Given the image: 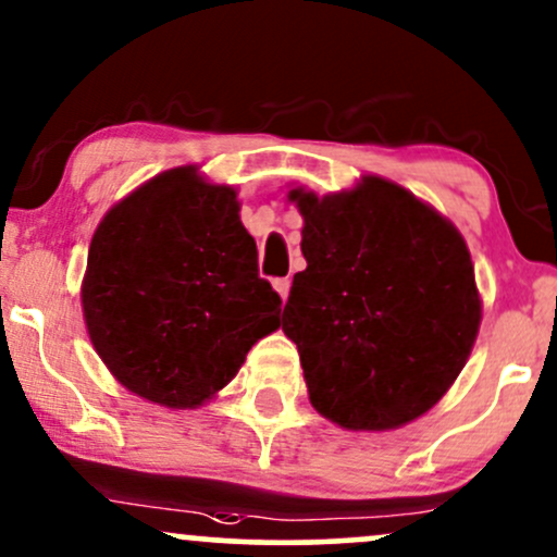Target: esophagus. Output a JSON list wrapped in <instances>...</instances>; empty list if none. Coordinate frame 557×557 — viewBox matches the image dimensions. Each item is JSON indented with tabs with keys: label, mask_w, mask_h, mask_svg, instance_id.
<instances>
[{
	"label": "esophagus",
	"mask_w": 557,
	"mask_h": 557,
	"mask_svg": "<svg viewBox=\"0 0 557 557\" xmlns=\"http://www.w3.org/2000/svg\"><path fill=\"white\" fill-rule=\"evenodd\" d=\"M274 290L280 293V298L287 300V293H290V280H274Z\"/></svg>",
	"instance_id": "34e87169"
}]
</instances>
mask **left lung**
I'll return each mask as SVG.
<instances>
[{
	"instance_id": "left-lung-1",
	"label": "left lung",
	"mask_w": 557,
	"mask_h": 557,
	"mask_svg": "<svg viewBox=\"0 0 557 557\" xmlns=\"http://www.w3.org/2000/svg\"><path fill=\"white\" fill-rule=\"evenodd\" d=\"M304 216L306 270L283 332L298 345L309 400L345 430H398L447 393L474 348L482 300L456 227L400 185L363 177Z\"/></svg>"
}]
</instances>
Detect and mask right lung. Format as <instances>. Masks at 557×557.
<instances>
[{"label":"right lung","mask_w":557,"mask_h":557,"mask_svg":"<svg viewBox=\"0 0 557 557\" xmlns=\"http://www.w3.org/2000/svg\"><path fill=\"white\" fill-rule=\"evenodd\" d=\"M230 185L196 168L151 177L114 203L88 248L81 300L96 354L120 385L168 408H196L280 327L257 243Z\"/></svg>","instance_id":"right-lung-1"}]
</instances>
